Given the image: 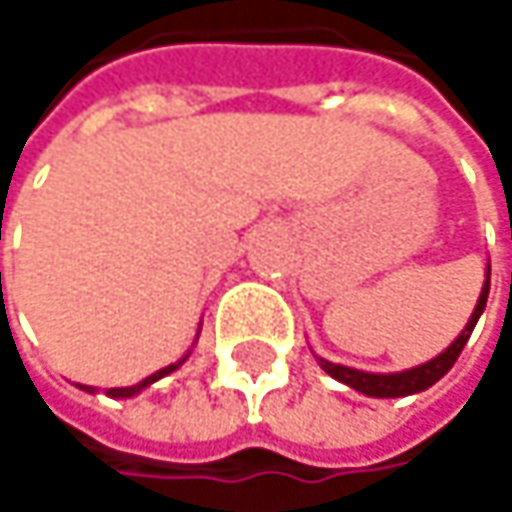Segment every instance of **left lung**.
<instances>
[{
    "mask_svg": "<svg viewBox=\"0 0 512 512\" xmlns=\"http://www.w3.org/2000/svg\"><path fill=\"white\" fill-rule=\"evenodd\" d=\"M486 296H489V266H486V281H483V287H480L477 305H474V311H471L465 329L457 335V341H454L448 350H442L436 358H430V361H424V364H415V367H409V370H397V373H367V370H356V367H347V364H335V361H326V358H317V361H320V367H323L332 379H338V382L356 388V391L367 394V397H409V394L427 391V388L436 385V382L454 367V361L460 358L462 347L468 344V338H471V332H474V326H477V320H480V314H483V308H486Z\"/></svg>",
    "mask_w": 512,
    "mask_h": 512,
    "instance_id": "8db88e82",
    "label": "left lung"
}]
</instances>
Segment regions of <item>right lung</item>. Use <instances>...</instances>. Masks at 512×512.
I'll return each mask as SVG.
<instances>
[{
    "label": "right lung",
    "instance_id": "1",
    "mask_svg": "<svg viewBox=\"0 0 512 512\" xmlns=\"http://www.w3.org/2000/svg\"><path fill=\"white\" fill-rule=\"evenodd\" d=\"M198 332H201V329H198ZM195 341H198V335H195ZM189 353H192V350H189ZM189 353L180 358V361H174V364H168V367H162V370H156V373H151L148 379L136 382V385H127V388H109L106 394H109V397H115V400H127V397H136L139 391H145L148 385H154L156 379H162V376L174 373V370H177V367H180V364H183V361L189 358ZM79 388H82V391H88V394H94V391H97V388H91V385H79Z\"/></svg>",
    "mask_w": 512,
    "mask_h": 512
}]
</instances>
